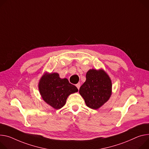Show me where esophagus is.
Listing matches in <instances>:
<instances>
[{"mask_svg":"<svg viewBox=\"0 0 149 149\" xmlns=\"http://www.w3.org/2000/svg\"><path fill=\"white\" fill-rule=\"evenodd\" d=\"M75 86L77 87V88L79 90V87H80V83H78V84H77L76 85H75Z\"/></svg>","mask_w":149,"mask_h":149,"instance_id":"1","label":"esophagus"}]
</instances>
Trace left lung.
<instances>
[{"mask_svg": "<svg viewBox=\"0 0 149 149\" xmlns=\"http://www.w3.org/2000/svg\"><path fill=\"white\" fill-rule=\"evenodd\" d=\"M111 90V79L103 70H90L87 72L86 82L80 87L79 92L88 107L97 109L109 100Z\"/></svg>", "mask_w": 149, "mask_h": 149, "instance_id": "obj_1", "label": "left lung"}]
</instances>
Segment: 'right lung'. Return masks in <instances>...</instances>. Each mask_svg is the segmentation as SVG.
<instances>
[{"label": "right lung", "instance_id": "right-lung-1", "mask_svg": "<svg viewBox=\"0 0 149 149\" xmlns=\"http://www.w3.org/2000/svg\"><path fill=\"white\" fill-rule=\"evenodd\" d=\"M39 90L43 100L56 109L62 108L70 94L78 88L66 78L61 79L57 73L45 74L40 81Z\"/></svg>", "mask_w": 149, "mask_h": 149}]
</instances>
